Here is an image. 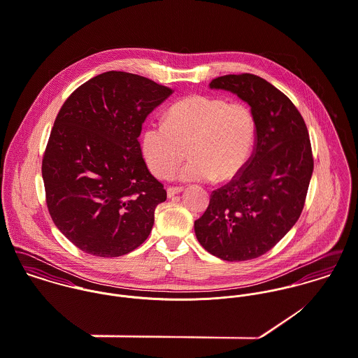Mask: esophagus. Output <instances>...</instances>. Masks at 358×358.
I'll use <instances>...</instances> for the list:
<instances>
[{"label":"esophagus","instance_id":"34e87169","mask_svg":"<svg viewBox=\"0 0 358 358\" xmlns=\"http://www.w3.org/2000/svg\"><path fill=\"white\" fill-rule=\"evenodd\" d=\"M182 192V188L180 187H169L167 188V198H173L174 195H178Z\"/></svg>","mask_w":358,"mask_h":358}]
</instances>
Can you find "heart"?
<instances>
[{
    "label": "heart",
    "instance_id": "1",
    "mask_svg": "<svg viewBox=\"0 0 358 358\" xmlns=\"http://www.w3.org/2000/svg\"><path fill=\"white\" fill-rule=\"evenodd\" d=\"M257 140L252 111L225 99L192 94L166 113V122H151L141 134V152L148 169L169 178L184 159L177 177L184 182L229 181L251 158Z\"/></svg>",
    "mask_w": 358,
    "mask_h": 358
}]
</instances>
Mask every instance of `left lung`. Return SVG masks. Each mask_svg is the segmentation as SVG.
Wrapping results in <instances>:
<instances>
[{
	"instance_id": "left-lung-1",
	"label": "left lung",
	"mask_w": 358,
	"mask_h": 358,
	"mask_svg": "<svg viewBox=\"0 0 358 358\" xmlns=\"http://www.w3.org/2000/svg\"><path fill=\"white\" fill-rule=\"evenodd\" d=\"M211 89L247 103L257 123L254 154L238 177L213 192L195 235L224 261H248L275 247L298 221L313 174L308 127L292 101L268 80L224 76Z\"/></svg>"
}]
</instances>
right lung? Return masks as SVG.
I'll return each instance as SVG.
<instances>
[{
  "mask_svg": "<svg viewBox=\"0 0 358 358\" xmlns=\"http://www.w3.org/2000/svg\"><path fill=\"white\" fill-rule=\"evenodd\" d=\"M170 94L148 78L107 71L80 85L60 108L42 178L55 225L82 251L120 257L150 236L166 191L143 159L138 137Z\"/></svg>",
  "mask_w": 358,
  "mask_h": 358,
  "instance_id": "obj_1",
  "label": "right lung"
}]
</instances>
